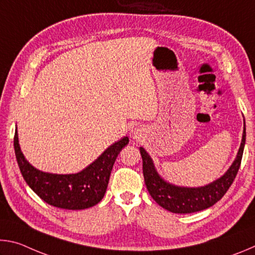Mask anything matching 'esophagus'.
<instances>
[{
    "mask_svg": "<svg viewBox=\"0 0 255 255\" xmlns=\"http://www.w3.org/2000/svg\"><path fill=\"white\" fill-rule=\"evenodd\" d=\"M132 137L137 138V131L136 130H132Z\"/></svg>",
    "mask_w": 255,
    "mask_h": 255,
    "instance_id": "34e87169",
    "label": "esophagus"
}]
</instances>
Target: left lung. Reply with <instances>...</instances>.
Returning <instances> with one entry per match:
<instances>
[{
	"instance_id": "8db88e82",
	"label": "left lung",
	"mask_w": 255,
	"mask_h": 255,
	"mask_svg": "<svg viewBox=\"0 0 255 255\" xmlns=\"http://www.w3.org/2000/svg\"><path fill=\"white\" fill-rule=\"evenodd\" d=\"M245 137H247V132H245L244 120L241 146L230 169L219 179L204 187L197 188L179 187V185L167 182L157 173L149 154L143 147H139L141 158H143L144 180L149 195L164 209L174 214H191L214 206L227 192L239 172L242 156H243Z\"/></svg>"
}]
</instances>
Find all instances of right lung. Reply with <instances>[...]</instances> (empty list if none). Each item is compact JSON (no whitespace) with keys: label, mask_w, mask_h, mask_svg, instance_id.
Masks as SVG:
<instances>
[{"label":"right lung","mask_w":255,"mask_h":255,"mask_svg":"<svg viewBox=\"0 0 255 255\" xmlns=\"http://www.w3.org/2000/svg\"><path fill=\"white\" fill-rule=\"evenodd\" d=\"M128 143V137L122 138L84 170L74 174L48 173L32 166L21 152L18 131L14 135V152L24 181L42 200L57 208L81 210L102 200L116 158Z\"/></svg>","instance_id":"obj_1"}]
</instances>
